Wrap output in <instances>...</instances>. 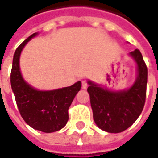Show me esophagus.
I'll use <instances>...</instances> for the list:
<instances>
[{"label":"esophagus","mask_w":158,"mask_h":158,"mask_svg":"<svg viewBox=\"0 0 158 158\" xmlns=\"http://www.w3.org/2000/svg\"><path fill=\"white\" fill-rule=\"evenodd\" d=\"M81 87L83 89H86L88 88V83L86 81H82V84H81Z\"/></svg>","instance_id":"34e87169"}]
</instances>
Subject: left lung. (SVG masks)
<instances>
[{
  "label": "left lung",
  "mask_w": 158,
  "mask_h": 158,
  "mask_svg": "<svg viewBox=\"0 0 158 158\" xmlns=\"http://www.w3.org/2000/svg\"><path fill=\"white\" fill-rule=\"evenodd\" d=\"M137 65V78L128 89L111 91L88 81V92L95 123L108 133H121L129 128L141 114L146 97L147 68L138 49L130 53Z\"/></svg>",
  "instance_id": "8db88e82"
}]
</instances>
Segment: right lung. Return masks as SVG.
I'll return each instance as SVG.
<instances>
[{
	"instance_id": "obj_1",
	"label": "right lung",
	"mask_w": 158,
	"mask_h": 158,
	"mask_svg": "<svg viewBox=\"0 0 158 158\" xmlns=\"http://www.w3.org/2000/svg\"><path fill=\"white\" fill-rule=\"evenodd\" d=\"M37 33L25 39L15 50L11 71V86L21 116L32 128L53 133L62 129L69 121V108L80 90L81 82L54 90H38L23 79L19 59L24 46Z\"/></svg>"
}]
</instances>
